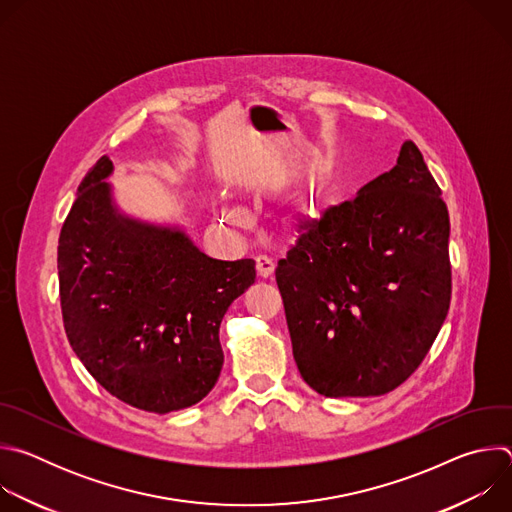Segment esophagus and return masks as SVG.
<instances>
[{
	"label": "esophagus",
	"instance_id": "1",
	"mask_svg": "<svg viewBox=\"0 0 512 512\" xmlns=\"http://www.w3.org/2000/svg\"><path fill=\"white\" fill-rule=\"evenodd\" d=\"M255 269H257V275H259V277L267 279V277L273 273V269H275V263H273L269 257H265V255H259V257H255Z\"/></svg>",
	"mask_w": 512,
	"mask_h": 512
}]
</instances>
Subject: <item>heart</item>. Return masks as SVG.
I'll use <instances>...</instances> for the list:
<instances>
[{
    "label": "heart",
    "instance_id": "heart-1",
    "mask_svg": "<svg viewBox=\"0 0 512 512\" xmlns=\"http://www.w3.org/2000/svg\"><path fill=\"white\" fill-rule=\"evenodd\" d=\"M306 214H308L306 210H291V212H287V216H285V223H287L289 227H300V223L304 221ZM227 218H229L231 223H239V221H241L239 214H233V212H229Z\"/></svg>",
    "mask_w": 512,
    "mask_h": 512
}]
</instances>
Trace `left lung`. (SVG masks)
Returning <instances> with one entry per match:
<instances>
[{"label":"left lung","instance_id":"1","mask_svg":"<svg viewBox=\"0 0 512 512\" xmlns=\"http://www.w3.org/2000/svg\"><path fill=\"white\" fill-rule=\"evenodd\" d=\"M450 214L413 141L397 166L330 206L275 279L302 379L324 397H377L429 352L452 298Z\"/></svg>","mask_w":512,"mask_h":512}]
</instances>
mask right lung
<instances>
[{
  "label": "right lung",
  "instance_id": "obj_1",
  "mask_svg": "<svg viewBox=\"0 0 512 512\" xmlns=\"http://www.w3.org/2000/svg\"><path fill=\"white\" fill-rule=\"evenodd\" d=\"M107 156L87 172L58 239L66 338L93 379L143 411L198 403L223 369L218 328L255 261H218L184 233L117 212Z\"/></svg>",
  "mask_w": 512,
  "mask_h": 512
}]
</instances>
